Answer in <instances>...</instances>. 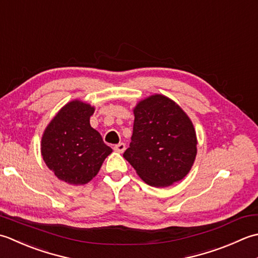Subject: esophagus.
<instances>
[{
	"label": "esophagus",
	"mask_w": 258,
	"mask_h": 258,
	"mask_svg": "<svg viewBox=\"0 0 258 258\" xmlns=\"http://www.w3.org/2000/svg\"><path fill=\"white\" fill-rule=\"evenodd\" d=\"M124 149H125V145L123 143H120V144L115 145L113 147V150L117 151V152H120V154H122V152L124 151Z\"/></svg>",
	"instance_id": "obj_1"
}]
</instances>
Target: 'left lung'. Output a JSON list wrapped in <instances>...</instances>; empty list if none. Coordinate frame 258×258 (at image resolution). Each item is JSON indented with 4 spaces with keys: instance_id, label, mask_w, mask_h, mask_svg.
<instances>
[{
    "instance_id": "left-lung-1",
    "label": "left lung",
    "mask_w": 258,
    "mask_h": 258,
    "mask_svg": "<svg viewBox=\"0 0 258 258\" xmlns=\"http://www.w3.org/2000/svg\"><path fill=\"white\" fill-rule=\"evenodd\" d=\"M135 122L124 159L154 187L181 180L197 154V139L188 115L172 100L155 94L134 110Z\"/></svg>"
}]
</instances>
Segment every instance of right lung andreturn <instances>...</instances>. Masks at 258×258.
<instances>
[{"instance_id": "add662e5", "label": "right lung", "mask_w": 258, "mask_h": 258, "mask_svg": "<svg viewBox=\"0 0 258 258\" xmlns=\"http://www.w3.org/2000/svg\"><path fill=\"white\" fill-rule=\"evenodd\" d=\"M94 108L81 101L66 104L46 127L41 152L49 169L71 185L90 181L112 149L90 125Z\"/></svg>"}]
</instances>
